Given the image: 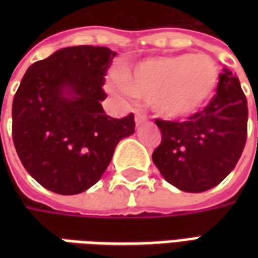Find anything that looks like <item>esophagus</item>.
<instances>
[{
  "instance_id": "obj_1",
  "label": "esophagus",
  "mask_w": 258,
  "mask_h": 258,
  "mask_svg": "<svg viewBox=\"0 0 258 258\" xmlns=\"http://www.w3.org/2000/svg\"><path fill=\"white\" fill-rule=\"evenodd\" d=\"M145 121L146 117L144 114H141V113H137V114H135V123H137V125H141V124H144Z\"/></svg>"
}]
</instances>
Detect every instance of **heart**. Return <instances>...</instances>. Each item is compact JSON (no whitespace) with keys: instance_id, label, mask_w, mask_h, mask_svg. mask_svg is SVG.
I'll return each instance as SVG.
<instances>
[{"instance_id":"heart-1","label":"heart","mask_w":258,"mask_h":258,"mask_svg":"<svg viewBox=\"0 0 258 258\" xmlns=\"http://www.w3.org/2000/svg\"><path fill=\"white\" fill-rule=\"evenodd\" d=\"M218 69L205 55L155 56L124 69L112 90L152 102L157 114L182 120L202 112L214 98Z\"/></svg>"}]
</instances>
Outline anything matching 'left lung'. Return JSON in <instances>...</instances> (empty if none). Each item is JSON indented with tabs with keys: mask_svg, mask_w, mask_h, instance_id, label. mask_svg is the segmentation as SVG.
Instances as JSON below:
<instances>
[{
	"mask_svg": "<svg viewBox=\"0 0 258 258\" xmlns=\"http://www.w3.org/2000/svg\"><path fill=\"white\" fill-rule=\"evenodd\" d=\"M247 101L229 69L220 74L217 94L186 121L157 118L162 144L152 160L168 184L199 194L214 188L232 171L247 135Z\"/></svg>",
	"mask_w": 258,
	"mask_h": 258,
	"instance_id": "left-lung-1",
	"label": "left lung"
}]
</instances>
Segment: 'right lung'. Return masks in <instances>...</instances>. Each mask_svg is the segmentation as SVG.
Segmentation results:
<instances>
[{
    "instance_id": "add662e5",
    "label": "right lung",
    "mask_w": 258,
    "mask_h": 258,
    "mask_svg": "<svg viewBox=\"0 0 258 258\" xmlns=\"http://www.w3.org/2000/svg\"><path fill=\"white\" fill-rule=\"evenodd\" d=\"M116 52L106 47L62 48L33 63L12 103V137L37 182L59 195L84 192L101 178L120 141L134 134V114L107 116L101 102Z\"/></svg>"
}]
</instances>
